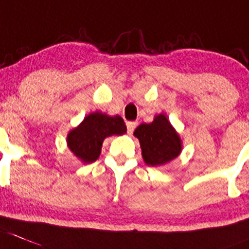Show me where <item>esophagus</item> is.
I'll return each instance as SVG.
<instances>
[{
	"instance_id": "obj_1",
	"label": "esophagus",
	"mask_w": 249,
	"mask_h": 249,
	"mask_svg": "<svg viewBox=\"0 0 249 249\" xmlns=\"http://www.w3.org/2000/svg\"><path fill=\"white\" fill-rule=\"evenodd\" d=\"M136 123H134V122H127L126 123V127H127V134H129V135H131L132 132H134V130H135V127H136Z\"/></svg>"
}]
</instances>
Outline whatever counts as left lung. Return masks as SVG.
I'll return each instance as SVG.
<instances>
[{
	"instance_id": "1",
	"label": "left lung",
	"mask_w": 249,
	"mask_h": 249,
	"mask_svg": "<svg viewBox=\"0 0 249 249\" xmlns=\"http://www.w3.org/2000/svg\"><path fill=\"white\" fill-rule=\"evenodd\" d=\"M134 136L140 142L141 155L147 166H164L182 152V139L164 114L155 115L150 124L139 125Z\"/></svg>"
}]
</instances>
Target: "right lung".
I'll list each match as a JSON object with an SVG mask.
<instances>
[{
  "mask_svg": "<svg viewBox=\"0 0 249 249\" xmlns=\"http://www.w3.org/2000/svg\"><path fill=\"white\" fill-rule=\"evenodd\" d=\"M126 126L119 115H108L102 111L89 113L76 127L70 130L66 142L69 150L82 163H92L101 155L102 145L107 138L124 135Z\"/></svg>",
  "mask_w": 249,
  "mask_h": 249,
  "instance_id": "add662e5",
  "label": "right lung"
}]
</instances>
